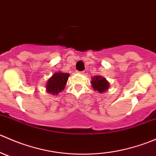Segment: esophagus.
<instances>
[{"label":"esophagus","mask_w":156,"mask_h":156,"mask_svg":"<svg viewBox=\"0 0 156 156\" xmlns=\"http://www.w3.org/2000/svg\"><path fill=\"white\" fill-rule=\"evenodd\" d=\"M79 74H81V75H84V72H78Z\"/></svg>","instance_id":"1"}]
</instances>
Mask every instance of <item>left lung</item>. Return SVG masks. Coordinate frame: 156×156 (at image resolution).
I'll return each instance as SVG.
<instances>
[{"label":"left lung","mask_w":156,"mask_h":156,"mask_svg":"<svg viewBox=\"0 0 156 156\" xmlns=\"http://www.w3.org/2000/svg\"><path fill=\"white\" fill-rule=\"evenodd\" d=\"M92 84V87L94 88V90L99 91V93H103L106 91L109 87V84L106 78L102 76H94L92 78L91 81Z\"/></svg>","instance_id":"obj_1"}]
</instances>
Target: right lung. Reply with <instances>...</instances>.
<instances>
[{
    "mask_svg": "<svg viewBox=\"0 0 156 156\" xmlns=\"http://www.w3.org/2000/svg\"><path fill=\"white\" fill-rule=\"evenodd\" d=\"M69 74L62 73L61 72H55L52 77H50L47 83V92L52 95H57L59 92L64 90Z\"/></svg>",
    "mask_w": 156,
    "mask_h": 156,
    "instance_id": "1",
    "label": "right lung"
}]
</instances>
